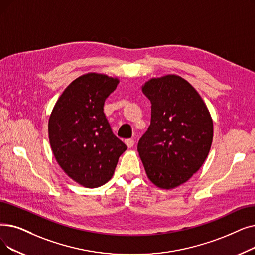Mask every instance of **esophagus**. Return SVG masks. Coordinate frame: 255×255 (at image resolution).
<instances>
[{"label": "esophagus", "mask_w": 255, "mask_h": 255, "mask_svg": "<svg viewBox=\"0 0 255 255\" xmlns=\"http://www.w3.org/2000/svg\"><path fill=\"white\" fill-rule=\"evenodd\" d=\"M125 143H126L128 148H132V147L134 146V140L132 139V138H128V139L125 140Z\"/></svg>", "instance_id": "obj_1"}]
</instances>
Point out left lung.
<instances>
[{"label":"left lung","instance_id":"left-lung-1","mask_svg":"<svg viewBox=\"0 0 255 255\" xmlns=\"http://www.w3.org/2000/svg\"><path fill=\"white\" fill-rule=\"evenodd\" d=\"M141 91L151 102V123L137 151L150 181L172 190L202 167L213 142V119L201 96L178 75L152 78Z\"/></svg>","mask_w":255,"mask_h":255}]
</instances>
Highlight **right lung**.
Wrapping results in <instances>:
<instances>
[{"mask_svg": "<svg viewBox=\"0 0 255 255\" xmlns=\"http://www.w3.org/2000/svg\"><path fill=\"white\" fill-rule=\"evenodd\" d=\"M117 77L87 73L65 88L49 118V140L55 159L70 178L88 189L112 179L127 146L112 131L104 115Z\"/></svg>", "mask_w": 255, "mask_h": 255, "instance_id": "1", "label": "right lung"}]
</instances>
